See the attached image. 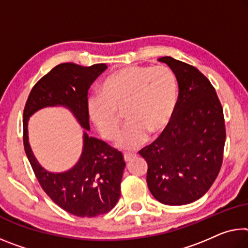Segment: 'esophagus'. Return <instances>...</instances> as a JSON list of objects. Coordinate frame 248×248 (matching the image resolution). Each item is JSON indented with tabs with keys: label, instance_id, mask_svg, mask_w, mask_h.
<instances>
[{
	"label": "esophagus",
	"instance_id": "1",
	"mask_svg": "<svg viewBox=\"0 0 248 248\" xmlns=\"http://www.w3.org/2000/svg\"><path fill=\"white\" fill-rule=\"evenodd\" d=\"M135 155H136L135 153H124V159L125 162H128V161L131 160Z\"/></svg>",
	"mask_w": 248,
	"mask_h": 248
}]
</instances>
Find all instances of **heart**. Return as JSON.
<instances>
[{"label": "heart", "instance_id": "b5f03b06", "mask_svg": "<svg viewBox=\"0 0 248 248\" xmlns=\"http://www.w3.org/2000/svg\"><path fill=\"white\" fill-rule=\"evenodd\" d=\"M178 81L166 66H130L117 70L105 80L103 93L88 97L90 119L105 139L117 136L121 113L127 124L118 137L123 150H135L150 135H158L170 123L178 100Z\"/></svg>", "mask_w": 248, "mask_h": 248}]
</instances>
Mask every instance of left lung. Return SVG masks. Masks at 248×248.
I'll use <instances>...</instances> for the list:
<instances>
[{
	"label": "left lung",
	"instance_id": "8db88e82",
	"mask_svg": "<svg viewBox=\"0 0 248 248\" xmlns=\"http://www.w3.org/2000/svg\"><path fill=\"white\" fill-rule=\"evenodd\" d=\"M174 73L179 97L159 138L139 151L148 163L151 194L166 205H184L209 191L223 162V108L210 80L194 66L161 57Z\"/></svg>",
	"mask_w": 248,
	"mask_h": 248
}]
</instances>
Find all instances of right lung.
<instances>
[{
  "mask_svg": "<svg viewBox=\"0 0 248 248\" xmlns=\"http://www.w3.org/2000/svg\"><path fill=\"white\" fill-rule=\"evenodd\" d=\"M106 68V64L84 67L64 62L55 66L31 90L23 113V142L35 176L58 206L80 217L108 213L119 201L125 167L123 153L84 131V148L78 162L68 171L52 173L46 171L33 155L29 143L27 121L39 109L64 106L88 131V89Z\"/></svg>",
  "mask_w": 248,
  "mask_h": 248,
  "instance_id": "obj_1",
  "label": "right lung"
}]
</instances>
